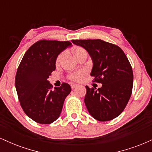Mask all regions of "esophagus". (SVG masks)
<instances>
[{"mask_svg":"<svg viewBox=\"0 0 152 152\" xmlns=\"http://www.w3.org/2000/svg\"><path fill=\"white\" fill-rule=\"evenodd\" d=\"M71 88H72V89H74V88H76V87H77V85H76V84H71Z\"/></svg>","mask_w":152,"mask_h":152,"instance_id":"esophagus-1","label":"esophagus"}]
</instances>
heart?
<instances>
[{
    "mask_svg": "<svg viewBox=\"0 0 152 152\" xmlns=\"http://www.w3.org/2000/svg\"><path fill=\"white\" fill-rule=\"evenodd\" d=\"M72 53L74 55V56L76 59H79L81 57L83 56H87V51L84 49L83 48H82L81 46H76L73 48L72 49ZM64 56H65V53L64 52H61L60 54H58V56H57L56 60V65L59 66L61 64V63L62 62L63 59H64ZM85 74V71H75V72L71 73L69 75V78L71 80L74 81H79L82 79V78L83 77Z\"/></svg>",
    "mask_w": 152,
    "mask_h": 152,
    "instance_id": "heart-1",
    "label": "heart"
}]
</instances>
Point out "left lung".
<instances>
[{
    "mask_svg": "<svg viewBox=\"0 0 152 152\" xmlns=\"http://www.w3.org/2000/svg\"><path fill=\"white\" fill-rule=\"evenodd\" d=\"M83 47L93 61L91 76L101 88L86 86L84 103L89 114L99 121L112 120L121 114L128 104L133 87V71L121 48L101 39L72 40Z\"/></svg>",
    "mask_w": 152,
    "mask_h": 152,
    "instance_id": "left-lung-1",
    "label": "left lung"
}]
</instances>
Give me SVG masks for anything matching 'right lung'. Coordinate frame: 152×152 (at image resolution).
Segmentation results:
<instances>
[{"mask_svg":"<svg viewBox=\"0 0 152 152\" xmlns=\"http://www.w3.org/2000/svg\"><path fill=\"white\" fill-rule=\"evenodd\" d=\"M72 43L69 41H37L28 49L17 70L15 85L20 106L31 119L49 124L60 116L70 85L63 83L51 89L48 78L56 69L58 54Z\"/></svg>","mask_w":152,"mask_h":152,"instance_id":"right-lung-1","label":"right lung"}]
</instances>
